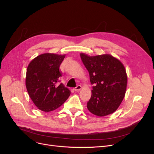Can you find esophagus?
<instances>
[{
	"instance_id": "1",
	"label": "esophagus",
	"mask_w": 154,
	"mask_h": 154,
	"mask_svg": "<svg viewBox=\"0 0 154 154\" xmlns=\"http://www.w3.org/2000/svg\"><path fill=\"white\" fill-rule=\"evenodd\" d=\"M81 88H82V86L79 85H77L76 87H75V88H74V90L75 91H76V92H78V91L81 90Z\"/></svg>"
}]
</instances>
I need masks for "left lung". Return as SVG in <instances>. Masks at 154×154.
<instances>
[{"instance_id": "8db88e82", "label": "left lung", "mask_w": 154, "mask_h": 154, "mask_svg": "<svg viewBox=\"0 0 154 154\" xmlns=\"http://www.w3.org/2000/svg\"><path fill=\"white\" fill-rule=\"evenodd\" d=\"M80 57L94 84L88 110L94 115H110L120 106L127 89V75L124 64L110 54L90 56L80 53Z\"/></svg>"}]
</instances>
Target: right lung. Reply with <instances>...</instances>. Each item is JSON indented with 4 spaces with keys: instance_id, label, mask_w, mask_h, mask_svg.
Returning a JSON list of instances; mask_svg holds the SVG:
<instances>
[{
    "instance_id": "1",
    "label": "right lung",
    "mask_w": 154,
    "mask_h": 154,
    "mask_svg": "<svg viewBox=\"0 0 154 154\" xmlns=\"http://www.w3.org/2000/svg\"><path fill=\"white\" fill-rule=\"evenodd\" d=\"M65 57L66 54L45 53L29 64L26 86L32 102L40 110L48 112L57 109L70 95L68 88L57 84L62 75L59 67Z\"/></svg>"
}]
</instances>
